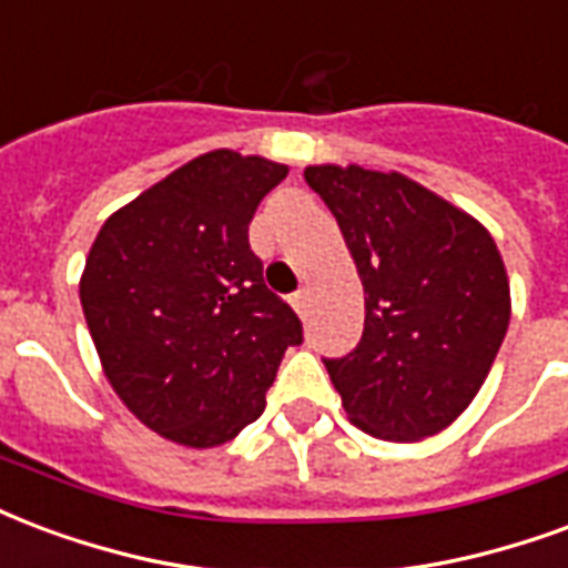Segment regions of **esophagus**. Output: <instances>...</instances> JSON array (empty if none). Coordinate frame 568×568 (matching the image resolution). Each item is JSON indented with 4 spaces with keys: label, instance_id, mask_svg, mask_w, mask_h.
<instances>
[{
    "label": "esophagus",
    "instance_id": "34e87169",
    "mask_svg": "<svg viewBox=\"0 0 568 568\" xmlns=\"http://www.w3.org/2000/svg\"><path fill=\"white\" fill-rule=\"evenodd\" d=\"M292 306H295V313L301 318L306 316V306H310V295H306V288H301V292H295L292 295Z\"/></svg>",
    "mask_w": 568,
    "mask_h": 568
}]
</instances>
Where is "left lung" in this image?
Wrapping results in <instances>:
<instances>
[{"label": "left lung", "instance_id": "8db88e82", "mask_svg": "<svg viewBox=\"0 0 568 568\" xmlns=\"http://www.w3.org/2000/svg\"><path fill=\"white\" fill-rule=\"evenodd\" d=\"M361 285L364 334L325 358L343 409L369 436L415 443L445 430L485 385L511 297L490 231L397 171L310 165Z\"/></svg>", "mask_w": 568, "mask_h": 568}]
</instances>
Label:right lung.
Wrapping results in <instances>:
<instances>
[{"mask_svg":"<svg viewBox=\"0 0 568 568\" xmlns=\"http://www.w3.org/2000/svg\"><path fill=\"white\" fill-rule=\"evenodd\" d=\"M285 174L262 155H199L108 216L87 255L81 304L104 376L171 443L234 439L304 343L250 250L255 207Z\"/></svg>","mask_w":568,"mask_h":568,"instance_id":"right-lung-1","label":"right lung"}]
</instances>
